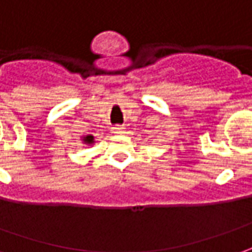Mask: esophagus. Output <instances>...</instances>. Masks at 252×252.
Returning <instances> with one entry per match:
<instances>
[{"label": "esophagus", "mask_w": 252, "mask_h": 252, "mask_svg": "<svg viewBox=\"0 0 252 252\" xmlns=\"http://www.w3.org/2000/svg\"><path fill=\"white\" fill-rule=\"evenodd\" d=\"M112 132L116 133V135H121V133L126 132V128L123 126H116L112 128Z\"/></svg>", "instance_id": "34e87169"}]
</instances>
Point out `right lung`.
<instances>
[{"label": "right lung", "mask_w": 252, "mask_h": 252, "mask_svg": "<svg viewBox=\"0 0 252 252\" xmlns=\"http://www.w3.org/2000/svg\"><path fill=\"white\" fill-rule=\"evenodd\" d=\"M84 142H85V143H88V145L94 143V136H92V135H87V136L84 138Z\"/></svg>", "instance_id": "1"}]
</instances>
